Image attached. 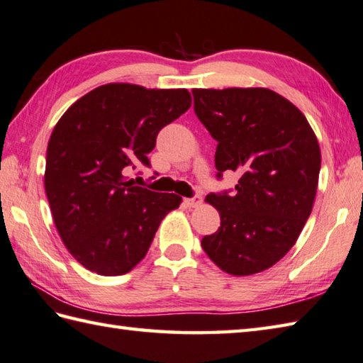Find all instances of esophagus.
Instances as JSON below:
<instances>
[{"label":"esophagus","mask_w":363,"mask_h":363,"mask_svg":"<svg viewBox=\"0 0 363 363\" xmlns=\"http://www.w3.org/2000/svg\"><path fill=\"white\" fill-rule=\"evenodd\" d=\"M183 203L186 205V206H189V208H194V206H199L202 203V196H199V194H196L194 197H189V199H184L183 201Z\"/></svg>","instance_id":"1"}]
</instances>
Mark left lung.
<instances>
[{"label":"left lung","mask_w":363,"mask_h":363,"mask_svg":"<svg viewBox=\"0 0 363 363\" xmlns=\"http://www.w3.org/2000/svg\"><path fill=\"white\" fill-rule=\"evenodd\" d=\"M194 113L218 140V180L238 172L232 191L210 192L220 227L202 238L205 254L233 276L271 268L298 240L312 213L320 145L306 116L263 87L194 89Z\"/></svg>","instance_id":"left-lung-1"}]
</instances>
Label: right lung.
<instances>
[{
    "label": "right lung",
    "mask_w": 363,
    "mask_h": 363,
    "mask_svg": "<svg viewBox=\"0 0 363 363\" xmlns=\"http://www.w3.org/2000/svg\"><path fill=\"white\" fill-rule=\"evenodd\" d=\"M191 106L186 89L113 83L65 111L47 149L45 192L59 235L86 269L122 276L145 257L162 218L182 197L128 180L166 125Z\"/></svg>",
    "instance_id": "right-lung-1"
}]
</instances>
